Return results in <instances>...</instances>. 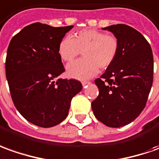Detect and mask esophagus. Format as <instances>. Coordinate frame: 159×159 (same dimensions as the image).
Masks as SVG:
<instances>
[{"label": "esophagus", "instance_id": "obj_1", "mask_svg": "<svg viewBox=\"0 0 159 159\" xmlns=\"http://www.w3.org/2000/svg\"><path fill=\"white\" fill-rule=\"evenodd\" d=\"M90 83V81H82V85H83V86H86V85H87V84H89Z\"/></svg>", "mask_w": 159, "mask_h": 159}]
</instances>
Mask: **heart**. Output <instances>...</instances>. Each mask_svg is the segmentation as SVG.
I'll list each match as a JSON object with an SVG mask.
<instances>
[{
  "label": "heart",
  "instance_id": "heart-1",
  "mask_svg": "<svg viewBox=\"0 0 159 159\" xmlns=\"http://www.w3.org/2000/svg\"><path fill=\"white\" fill-rule=\"evenodd\" d=\"M82 52L83 57L67 66L69 76L86 80L97 74L98 69L110 67L119 52V40L111 34L96 29H82L71 38L61 39L58 45V54L61 61L70 63Z\"/></svg>",
  "mask_w": 159,
  "mask_h": 159
}]
</instances>
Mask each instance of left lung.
Returning a JSON list of instances; mask_svg holds the SVG:
<instances>
[{"instance_id": "obj_1", "label": "left lung", "mask_w": 159, "mask_h": 159, "mask_svg": "<svg viewBox=\"0 0 159 159\" xmlns=\"http://www.w3.org/2000/svg\"><path fill=\"white\" fill-rule=\"evenodd\" d=\"M119 40L114 63L95 80L98 95L92 109L98 121L109 127H121L138 118L145 107L153 81L152 48L133 27L117 24L103 27Z\"/></svg>"}]
</instances>
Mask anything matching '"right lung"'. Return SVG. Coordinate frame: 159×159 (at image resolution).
<instances>
[{"mask_svg": "<svg viewBox=\"0 0 159 159\" xmlns=\"http://www.w3.org/2000/svg\"><path fill=\"white\" fill-rule=\"evenodd\" d=\"M73 26L36 22L15 34L7 48L6 77L15 107L27 121L52 127L68 115L72 98L82 89L74 79H58L65 67L58 45Z\"/></svg>", "mask_w": 159, "mask_h": 159, "instance_id": "add662e5", "label": "right lung"}]
</instances>
